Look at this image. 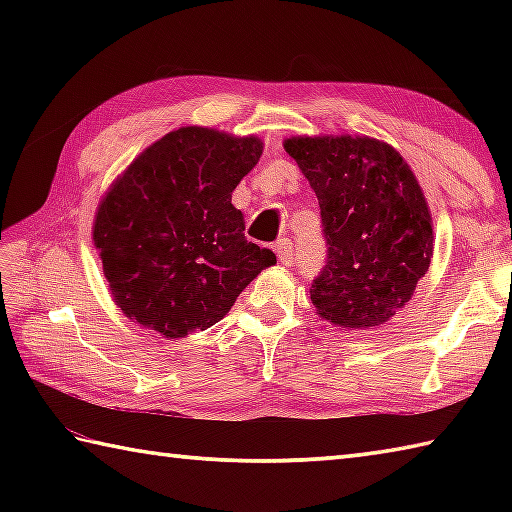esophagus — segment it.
<instances>
[{
    "instance_id": "34e87169",
    "label": "esophagus",
    "mask_w": 512,
    "mask_h": 512,
    "mask_svg": "<svg viewBox=\"0 0 512 512\" xmlns=\"http://www.w3.org/2000/svg\"><path fill=\"white\" fill-rule=\"evenodd\" d=\"M273 248H275V253H277V257H279V262H281V264L290 266L292 262H295V246H292V242H290L288 237H284V239H277Z\"/></svg>"
}]
</instances>
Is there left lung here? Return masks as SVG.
Listing matches in <instances>:
<instances>
[{"mask_svg":"<svg viewBox=\"0 0 512 512\" xmlns=\"http://www.w3.org/2000/svg\"><path fill=\"white\" fill-rule=\"evenodd\" d=\"M284 149L317 193L328 244L312 306L343 328L389 321L427 275L436 242L413 171L369 136H292Z\"/></svg>","mask_w":512,"mask_h":512,"instance_id":"8db88e82","label":"left lung"}]
</instances>
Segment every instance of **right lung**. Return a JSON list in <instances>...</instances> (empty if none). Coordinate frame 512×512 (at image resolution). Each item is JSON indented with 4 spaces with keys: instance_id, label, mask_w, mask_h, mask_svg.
I'll return each mask as SVG.
<instances>
[{
    "instance_id": "1",
    "label": "right lung",
    "mask_w": 512,
    "mask_h": 512,
    "mask_svg": "<svg viewBox=\"0 0 512 512\" xmlns=\"http://www.w3.org/2000/svg\"><path fill=\"white\" fill-rule=\"evenodd\" d=\"M264 143L180 127L149 145L107 189L92 239L114 303L165 339L215 325L250 281L277 264L244 237L233 191Z\"/></svg>"
}]
</instances>
